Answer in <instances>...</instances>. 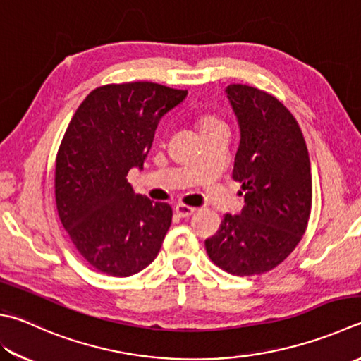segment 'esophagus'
<instances>
[{
	"instance_id": "obj_1",
	"label": "esophagus",
	"mask_w": 361,
	"mask_h": 361,
	"mask_svg": "<svg viewBox=\"0 0 361 361\" xmlns=\"http://www.w3.org/2000/svg\"><path fill=\"white\" fill-rule=\"evenodd\" d=\"M174 210H176V214H178L180 219H188L190 215H193L195 214V207H190V206H187V204H176L174 206Z\"/></svg>"
}]
</instances>
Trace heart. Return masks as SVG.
Wrapping results in <instances>:
<instances>
[{"label": "heart", "instance_id": "obj_1", "mask_svg": "<svg viewBox=\"0 0 361 361\" xmlns=\"http://www.w3.org/2000/svg\"><path fill=\"white\" fill-rule=\"evenodd\" d=\"M215 124H220V122L216 121L214 116H202L201 121H200V128L210 127V126H215Z\"/></svg>", "mask_w": 361, "mask_h": 361}]
</instances>
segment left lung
<instances>
[{"label":"left lung","mask_w":361,"mask_h":361,"mask_svg":"<svg viewBox=\"0 0 361 361\" xmlns=\"http://www.w3.org/2000/svg\"><path fill=\"white\" fill-rule=\"evenodd\" d=\"M228 99L240 127L233 179L242 183L245 206L226 214L206 242L215 265L237 276L275 269L307 231L312 180L307 142L295 118L271 94L229 85Z\"/></svg>","instance_id":"obj_1"}]
</instances>
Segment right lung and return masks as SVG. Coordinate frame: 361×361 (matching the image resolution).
<instances>
[{
	"instance_id": "right-lung-1",
	"label": "right lung",
	"mask_w": 361,
	"mask_h": 361,
	"mask_svg": "<svg viewBox=\"0 0 361 361\" xmlns=\"http://www.w3.org/2000/svg\"><path fill=\"white\" fill-rule=\"evenodd\" d=\"M185 97L151 81L105 85L71 119L54 168L58 215L78 253L102 274L130 276L159 255L173 209L135 195L127 174L142 169L161 116Z\"/></svg>"
}]
</instances>
